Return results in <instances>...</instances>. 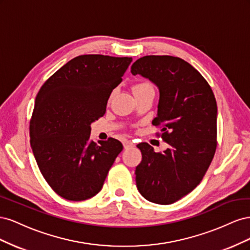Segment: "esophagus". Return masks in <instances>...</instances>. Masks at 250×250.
I'll list each match as a JSON object with an SVG mask.
<instances>
[{"instance_id":"34e87169","label":"esophagus","mask_w":250,"mask_h":250,"mask_svg":"<svg viewBox=\"0 0 250 250\" xmlns=\"http://www.w3.org/2000/svg\"><path fill=\"white\" fill-rule=\"evenodd\" d=\"M123 145H124V148H125V149H127V148L133 147V146H134V144H133V142H132V141H130V140H125V141L123 142Z\"/></svg>"}]
</instances>
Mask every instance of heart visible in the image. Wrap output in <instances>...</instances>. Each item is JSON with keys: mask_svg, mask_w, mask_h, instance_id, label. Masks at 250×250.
<instances>
[{"mask_svg": "<svg viewBox=\"0 0 250 250\" xmlns=\"http://www.w3.org/2000/svg\"><path fill=\"white\" fill-rule=\"evenodd\" d=\"M149 88H153V87L151 86L148 82H140V83H137V84L133 85L132 90H133V94L135 95V94H139V93L144 92V90L149 89Z\"/></svg>", "mask_w": 250, "mask_h": 250, "instance_id": "1", "label": "heart"}]
</instances>
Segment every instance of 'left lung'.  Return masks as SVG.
Returning <instances> with one entry per match:
<instances>
[{
    "label": "left lung",
    "instance_id": "left-lung-1",
    "mask_svg": "<svg viewBox=\"0 0 250 250\" xmlns=\"http://www.w3.org/2000/svg\"><path fill=\"white\" fill-rule=\"evenodd\" d=\"M132 75L148 78L160 89L154 126L169 148L155 152L141 143L142 162L135 181L144 198L171 204L192 192L202 180L217 147V103L202 75L179 57L149 55L131 65Z\"/></svg>",
    "mask_w": 250,
    "mask_h": 250
}]
</instances>
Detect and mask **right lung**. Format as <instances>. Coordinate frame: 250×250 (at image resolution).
<instances>
[{"instance_id":"right-lung-1","label":"right lung","mask_w":250,"mask_h":250,"mask_svg":"<svg viewBox=\"0 0 250 250\" xmlns=\"http://www.w3.org/2000/svg\"><path fill=\"white\" fill-rule=\"evenodd\" d=\"M131 57L89 54L73 58L43 83L30 121L37 166L56 194L81 201L99 193L118 154L120 141L89 139L90 124L106 111L108 98Z\"/></svg>"}]
</instances>
